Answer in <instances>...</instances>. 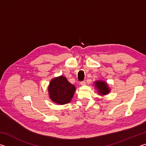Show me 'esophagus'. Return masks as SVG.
<instances>
[{
    "instance_id": "34e87169",
    "label": "esophagus",
    "mask_w": 146,
    "mask_h": 146,
    "mask_svg": "<svg viewBox=\"0 0 146 146\" xmlns=\"http://www.w3.org/2000/svg\"><path fill=\"white\" fill-rule=\"evenodd\" d=\"M80 85L84 86V85L86 84V82H85V81H82V82H80Z\"/></svg>"
}]
</instances>
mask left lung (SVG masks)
<instances>
[{
    "label": "left lung",
    "instance_id": "obj_1",
    "mask_svg": "<svg viewBox=\"0 0 146 146\" xmlns=\"http://www.w3.org/2000/svg\"><path fill=\"white\" fill-rule=\"evenodd\" d=\"M96 88L98 89L100 95H106L110 92L108 84L103 81H97L95 83Z\"/></svg>",
    "mask_w": 146,
    "mask_h": 146
}]
</instances>
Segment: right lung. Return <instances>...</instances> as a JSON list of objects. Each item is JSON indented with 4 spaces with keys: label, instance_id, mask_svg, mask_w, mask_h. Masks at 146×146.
<instances>
[{
    "label": "right lung",
    "instance_id": "add662e5",
    "mask_svg": "<svg viewBox=\"0 0 146 146\" xmlns=\"http://www.w3.org/2000/svg\"><path fill=\"white\" fill-rule=\"evenodd\" d=\"M75 90V86L69 82L67 78L60 76L51 81L48 91L49 97L54 102L65 104L70 102Z\"/></svg>",
    "mask_w": 146,
    "mask_h": 146
}]
</instances>
